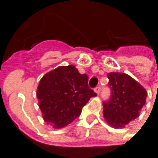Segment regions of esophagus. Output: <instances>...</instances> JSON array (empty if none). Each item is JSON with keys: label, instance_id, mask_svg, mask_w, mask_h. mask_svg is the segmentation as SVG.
Instances as JSON below:
<instances>
[{"label": "esophagus", "instance_id": "obj_1", "mask_svg": "<svg viewBox=\"0 0 158 158\" xmlns=\"http://www.w3.org/2000/svg\"><path fill=\"white\" fill-rule=\"evenodd\" d=\"M94 91H95V93H96L97 95L100 94V86H97V87L95 88Z\"/></svg>", "mask_w": 158, "mask_h": 158}]
</instances>
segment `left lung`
<instances>
[{
  "instance_id": "left-lung-1",
  "label": "left lung",
  "mask_w": 158,
  "mask_h": 158,
  "mask_svg": "<svg viewBox=\"0 0 158 158\" xmlns=\"http://www.w3.org/2000/svg\"><path fill=\"white\" fill-rule=\"evenodd\" d=\"M107 77L111 95L109 100L103 103L104 117L112 127H123L139 117L146 104L147 92L126 73L112 72Z\"/></svg>"
}]
</instances>
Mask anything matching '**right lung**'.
Segmentation results:
<instances>
[{
	"label": "right lung",
	"mask_w": 158,
	"mask_h": 158,
	"mask_svg": "<svg viewBox=\"0 0 158 158\" xmlns=\"http://www.w3.org/2000/svg\"><path fill=\"white\" fill-rule=\"evenodd\" d=\"M89 77L73 65L59 66L46 73L37 89L43 119L55 129L71 123L96 93L88 85Z\"/></svg>",
	"instance_id": "obj_1"
}]
</instances>
